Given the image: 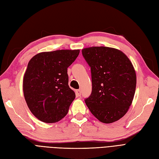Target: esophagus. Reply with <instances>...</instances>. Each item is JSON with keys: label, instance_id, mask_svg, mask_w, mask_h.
<instances>
[{"label": "esophagus", "instance_id": "1", "mask_svg": "<svg viewBox=\"0 0 159 159\" xmlns=\"http://www.w3.org/2000/svg\"><path fill=\"white\" fill-rule=\"evenodd\" d=\"M75 94H76V96H78V97H79V96L81 95V90L80 89H78L75 91Z\"/></svg>", "mask_w": 159, "mask_h": 159}]
</instances>
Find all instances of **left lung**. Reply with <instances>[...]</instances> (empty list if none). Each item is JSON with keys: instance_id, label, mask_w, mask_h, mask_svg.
Listing matches in <instances>:
<instances>
[{"instance_id": "obj_1", "label": "left lung", "mask_w": 159, "mask_h": 159, "mask_svg": "<svg viewBox=\"0 0 159 159\" xmlns=\"http://www.w3.org/2000/svg\"><path fill=\"white\" fill-rule=\"evenodd\" d=\"M81 52L91 67L92 81L86 105L99 121H118L128 111L135 92L137 76L131 61L113 48L92 46Z\"/></svg>"}]
</instances>
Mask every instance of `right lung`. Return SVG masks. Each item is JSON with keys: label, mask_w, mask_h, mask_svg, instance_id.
<instances>
[{"label": "right lung", "mask_w": 159, "mask_h": 159, "mask_svg": "<svg viewBox=\"0 0 159 159\" xmlns=\"http://www.w3.org/2000/svg\"><path fill=\"white\" fill-rule=\"evenodd\" d=\"M80 50L43 52L33 56L23 78L24 96L32 113L52 123L64 118L75 98L68 85V68Z\"/></svg>", "instance_id": "1"}]
</instances>
